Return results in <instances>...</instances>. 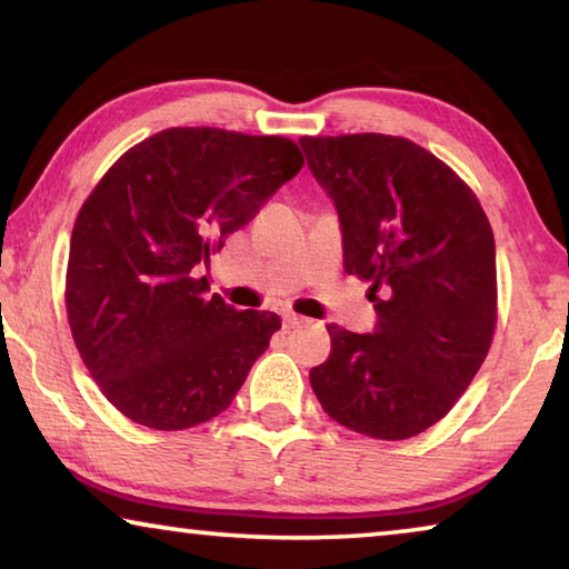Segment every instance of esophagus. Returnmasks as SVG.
<instances>
[{
  "mask_svg": "<svg viewBox=\"0 0 569 569\" xmlns=\"http://www.w3.org/2000/svg\"><path fill=\"white\" fill-rule=\"evenodd\" d=\"M311 319H306V316H296V313H286L283 316V329H301V326H308Z\"/></svg>",
  "mask_w": 569,
  "mask_h": 569,
  "instance_id": "34e87169",
  "label": "esophagus"
}]
</instances>
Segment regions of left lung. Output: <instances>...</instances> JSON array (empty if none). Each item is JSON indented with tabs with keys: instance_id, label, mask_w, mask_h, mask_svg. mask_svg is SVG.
<instances>
[{
	"instance_id": "obj_1",
	"label": "left lung",
	"mask_w": 569,
	"mask_h": 569,
	"mask_svg": "<svg viewBox=\"0 0 569 569\" xmlns=\"http://www.w3.org/2000/svg\"><path fill=\"white\" fill-rule=\"evenodd\" d=\"M298 142L339 213L346 273L371 283L377 308L371 333L329 326L331 356L308 373L316 399L359 435L417 437L447 417L492 346V228L467 182L407 138Z\"/></svg>"
}]
</instances>
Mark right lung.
Returning a JSON list of instances; mask_svg holds the SVG:
<instances>
[{"label": "right lung", "mask_w": 569, "mask_h": 569, "mask_svg": "<svg viewBox=\"0 0 569 569\" xmlns=\"http://www.w3.org/2000/svg\"><path fill=\"white\" fill-rule=\"evenodd\" d=\"M301 168V150L278 134L170 128L94 186L72 228L67 321L124 417L178 431L236 399L281 319L210 296L198 268Z\"/></svg>", "instance_id": "1"}]
</instances>
